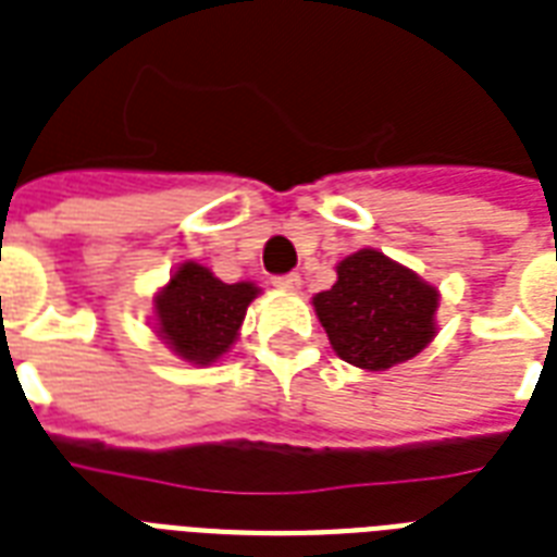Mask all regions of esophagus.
Returning a JSON list of instances; mask_svg holds the SVG:
<instances>
[{
  "mask_svg": "<svg viewBox=\"0 0 557 557\" xmlns=\"http://www.w3.org/2000/svg\"><path fill=\"white\" fill-rule=\"evenodd\" d=\"M271 283H274L277 288H283V292H297V288L304 286L300 274H280V277H274Z\"/></svg>",
  "mask_w": 557,
  "mask_h": 557,
  "instance_id": "obj_1",
  "label": "esophagus"
}]
</instances>
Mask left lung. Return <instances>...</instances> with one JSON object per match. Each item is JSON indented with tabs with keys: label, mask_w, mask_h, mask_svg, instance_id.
Wrapping results in <instances>:
<instances>
[{
	"label": "left lung",
	"mask_w": 557,
	"mask_h": 557,
	"mask_svg": "<svg viewBox=\"0 0 557 557\" xmlns=\"http://www.w3.org/2000/svg\"><path fill=\"white\" fill-rule=\"evenodd\" d=\"M335 271V286L314 295L312 304L338 358L361 370H389L431 344L436 286L375 248L349 253Z\"/></svg>",
	"instance_id": "1"
}]
</instances>
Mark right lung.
<instances>
[{
	"instance_id": "obj_1",
	"label": "right lung",
	"mask_w": 557,
	"mask_h": 557,
	"mask_svg": "<svg viewBox=\"0 0 557 557\" xmlns=\"http://www.w3.org/2000/svg\"><path fill=\"white\" fill-rule=\"evenodd\" d=\"M257 295L253 283H222L210 269L187 260L152 300L156 332L178 358L208 367L231 349Z\"/></svg>"
}]
</instances>
